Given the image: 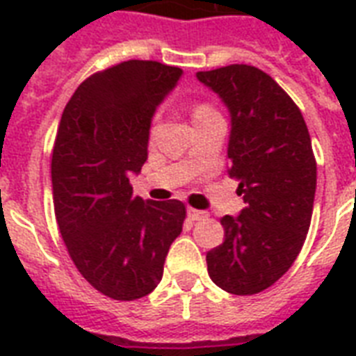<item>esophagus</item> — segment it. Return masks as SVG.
Segmentation results:
<instances>
[{"instance_id": "esophagus-1", "label": "esophagus", "mask_w": 356, "mask_h": 356, "mask_svg": "<svg viewBox=\"0 0 356 356\" xmlns=\"http://www.w3.org/2000/svg\"><path fill=\"white\" fill-rule=\"evenodd\" d=\"M209 214H207L205 211H197V209H188V218L190 220H194V222H197V220H203V218H207Z\"/></svg>"}]
</instances>
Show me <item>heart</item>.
<instances>
[{"label":"heart","instance_id":"obj_1","mask_svg":"<svg viewBox=\"0 0 356 356\" xmlns=\"http://www.w3.org/2000/svg\"><path fill=\"white\" fill-rule=\"evenodd\" d=\"M216 111L212 107H209V105H197V107L194 108V120L197 118H203V116H209V114H214Z\"/></svg>","mask_w":356,"mask_h":356}]
</instances>
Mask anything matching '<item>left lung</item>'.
I'll return each mask as SVG.
<instances>
[{
    "label": "left lung",
    "instance_id": "8db88e82",
    "mask_svg": "<svg viewBox=\"0 0 356 356\" xmlns=\"http://www.w3.org/2000/svg\"><path fill=\"white\" fill-rule=\"evenodd\" d=\"M231 114L229 177L245 209L223 216L225 240L207 253L212 282L234 296H253L279 281L309 233L316 159L303 114L262 70L231 64L197 72Z\"/></svg>",
    "mask_w": 356,
    "mask_h": 356
}]
</instances>
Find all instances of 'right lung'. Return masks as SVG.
Segmentation results:
<instances>
[{"label":"right lung","mask_w":356,"mask_h":356,"mask_svg":"<svg viewBox=\"0 0 356 356\" xmlns=\"http://www.w3.org/2000/svg\"><path fill=\"white\" fill-rule=\"evenodd\" d=\"M181 75L156 60L111 66L77 86L58 123L51 156L58 229L81 275L116 301L155 290L183 231L184 203L144 201L129 183L147 161L151 118Z\"/></svg>","instance_id":"add662e5"}]
</instances>
